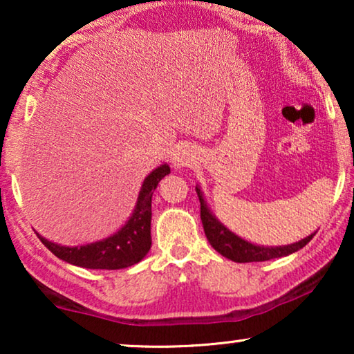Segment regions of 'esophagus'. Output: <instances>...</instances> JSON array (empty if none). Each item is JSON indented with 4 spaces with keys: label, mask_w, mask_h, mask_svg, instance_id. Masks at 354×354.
<instances>
[{
    "label": "esophagus",
    "mask_w": 354,
    "mask_h": 354,
    "mask_svg": "<svg viewBox=\"0 0 354 354\" xmlns=\"http://www.w3.org/2000/svg\"><path fill=\"white\" fill-rule=\"evenodd\" d=\"M196 156L193 154V151L190 148L187 147H180L177 148L176 151L172 154V164L176 167H187V166H192L193 162H195Z\"/></svg>",
    "instance_id": "34e87169"
}]
</instances>
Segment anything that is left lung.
Returning a JSON list of instances; mask_svg holds the SVG:
<instances>
[{"mask_svg": "<svg viewBox=\"0 0 354 354\" xmlns=\"http://www.w3.org/2000/svg\"><path fill=\"white\" fill-rule=\"evenodd\" d=\"M198 198H200V216L203 222V229H205L206 239L209 240L212 248L219 251L222 256H225L227 259L235 261V263H259V261H269L275 258H283V256H288L295 253V251L301 250L303 246H306L309 241L313 240V235L306 236V239L299 240L298 243L287 245V246H258L253 243H248L240 236L232 234L230 230H227L224 225L221 224L219 221L216 219L214 216L211 214V211L207 209L205 200H203V195L200 188H196Z\"/></svg>", "mask_w": 354, "mask_h": 354, "instance_id": "1", "label": "left lung"}]
</instances>
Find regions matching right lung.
<instances>
[{
  "mask_svg": "<svg viewBox=\"0 0 354 354\" xmlns=\"http://www.w3.org/2000/svg\"><path fill=\"white\" fill-rule=\"evenodd\" d=\"M171 172L169 166L154 169L145 178L137 207L118 234L85 246H61L38 235L57 258L85 269H124L142 261L151 248V198L159 180Z\"/></svg>",
  "mask_w": 354,
  "mask_h": 354,
  "instance_id": "right-lung-1",
  "label": "right lung"
}]
</instances>
